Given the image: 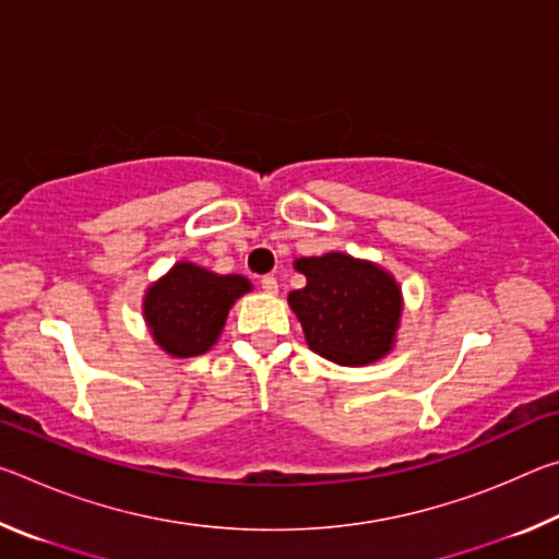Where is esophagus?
Wrapping results in <instances>:
<instances>
[{
	"label": "esophagus",
	"mask_w": 559,
	"mask_h": 559,
	"mask_svg": "<svg viewBox=\"0 0 559 559\" xmlns=\"http://www.w3.org/2000/svg\"><path fill=\"white\" fill-rule=\"evenodd\" d=\"M261 288H263V293H269V296H276V293H278V281L273 278V276H263L261 278Z\"/></svg>",
	"instance_id": "obj_1"
}]
</instances>
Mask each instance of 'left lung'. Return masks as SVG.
Here are the masks:
<instances>
[{
	"label": "left lung",
	"mask_w": 559,
	"mask_h": 559,
	"mask_svg": "<svg viewBox=\"0 0 559 559\" xmlns=\"http://www.w3.org/2000/svg\"><path fill=\"white\" fill-rule=\"evenodd\" d=\"M306 286L288 293L308 347L343 367H365L394 349L404 298L380 263L330 251L293 261Z\"/></svg>",
	"instance_id": "8db88e82"
}]
</instances>
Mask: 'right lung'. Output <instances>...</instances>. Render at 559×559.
<instances>
[{
	"label": "right lung",
	"mask_w": 559,
	"mask_h": 559,
	"mask_svg": "<svg viewBox=\"0 0 559 559\" xmlns=\"http://www.w3.org/2000/svg\"><path fill=\"white\" fill-rule=\"evenodd\" d=\"M249 290L251 281L239 273L222 276L192 261H177L145 290V325L163 353L204 355L219 340L234 302Z\"/></svg>",
	"instance_id": "1"
}]
</instances>
